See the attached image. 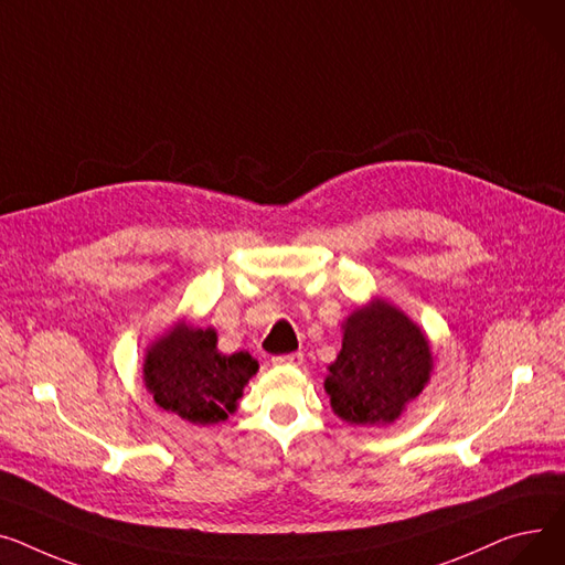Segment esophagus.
<instances>
[{"label":"esophagus","mask_w":565,"mask_h":565,"mask_svg":"<svg viewBox=\"0 0 565 565\" xmlns=\"http://www.w3.org/2000/svg\"><path fill=\"white\" fill-rule=\"evenodd\" d=\"M274 364L278 367H301L303 364V353H287V355H276Z\"/></svg>","instance_id":"esophagus-1"}]
</instances>
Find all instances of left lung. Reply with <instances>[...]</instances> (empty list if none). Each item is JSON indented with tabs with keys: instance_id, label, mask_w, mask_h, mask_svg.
Segmentation results:
<instances>
[{
	"instance_id": "8db88e82",
	"label": "left lung",
	"mask_w": 565,
	"mask_h": 565,
	"mask_svg": "<svg viewBox=\"0 0 565 565\" xmlns=\"http://www.w3.org/2000/svg\"><path fill=\"white\" fill-rule=\"evenodd\" d=\"M434 372L424 330L394 303L374 296L342 323V349L328 364L323 390L333 413L355 426L402 417Z\"/></svg>"
}]
</instances>
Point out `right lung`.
I'll return each instance as SVG.
<instances>
[{
	"label": "right lung",
	"instance_id": "right-lung-1",
	"mask_svg": "<svg viewBox=\"0 0 565 565\" xmlns=\"http://www.w3.org/2000/svg\"><path fill=\"white\" fill-rule=\"evenodd\" d=\"M216 342L214 328L180 319L146 349L143 385L159 408L198 426L225 422L237 411L259 364L248 351L221 353Z\"/></svg>",
	"mask_w": 565,
	"mask_h": 565
}]
</instances>
